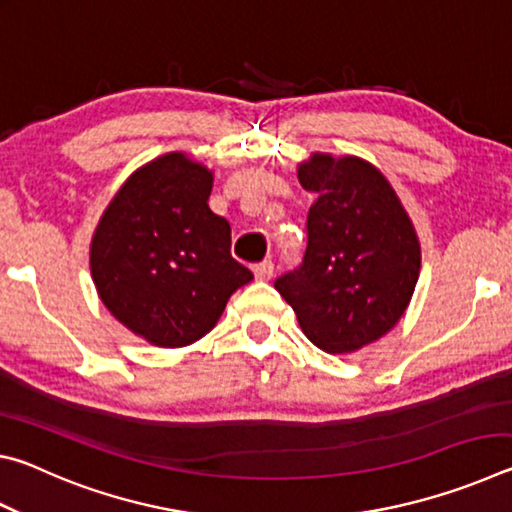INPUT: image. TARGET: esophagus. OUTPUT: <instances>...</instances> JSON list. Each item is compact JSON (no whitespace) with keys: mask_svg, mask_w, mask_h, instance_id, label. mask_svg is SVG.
Listing matches in <instances>:
<instances>
[{"mask_svg":"<svg viewBox=\"0 0 512 512\" xmlns=\"http://www.w3.org/2000/svg\"><path fill=\"white\" fill-rule=\"evenodd\" d=\"M253 273H255L257 280H262V282L271 280L273 273H275V264L271 262V259H264V262H259V264L253 266Z\"/></svg>","mask_w":512,"mask_h":512,"instance_id":"1","label":"esophagus"}]
</instances>
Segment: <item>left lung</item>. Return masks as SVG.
<instances>
[{"mask_svg": "<svg viewBox=\"0 0 512 512\" xmlns=\"http://www.w3.org/2000/svg\"><path fill=\"white\" fill-rule=\"evenodd\" d=\"M298 180L316 194L307 250L275 289L311 343L354 352L402 318L420 275L418 237L393 187L366 160L314 153Z\"/></svg>", "mask_w": 512, "mask_h": 512, "instance_id": "left-lung-1", "label": "left lung"}]
</instances>
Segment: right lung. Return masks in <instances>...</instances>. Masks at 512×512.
Segmentation results:
<instances>
[{
    "label": "right lung",
    "instance_id": "add662e5",
    "mask_svg": "<svg viewBox=\"0 0 512 512\" xmlns=\"http://www.w3.org/2000/svg\"><path fill=\"white\" fill-rule=\"evenodd\" d=\"M212 173L169 153L137 169L103 212L92 280L119 323L160 348L205 336L253 273L230 255V223L207 198Z\"/></svg>",
    "mask_w": 512,
    "mask_h": 512
}]
</instances>
